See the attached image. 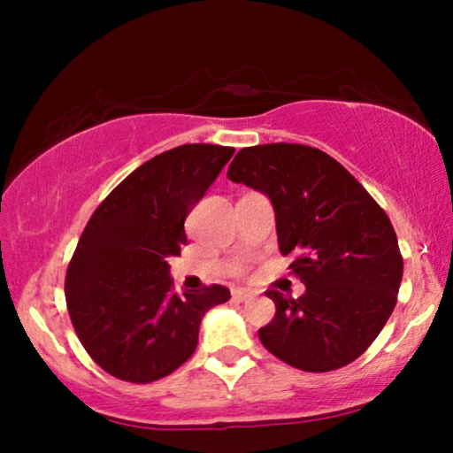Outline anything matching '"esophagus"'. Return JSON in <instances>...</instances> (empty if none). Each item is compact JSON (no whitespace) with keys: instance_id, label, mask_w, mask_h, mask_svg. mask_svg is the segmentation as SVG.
Listing matches in <instances>:
<instances>
[{"instance_id":"obj_1","label":"esophagus","mask_w":453,"mask_h":453,"mask_svg":"<svg viewBox=\"0 0 453 453\" xmlns=\"http://www.w3.org/2000/svg\"><path fill=\"white\" fill-rule=\"evenodd\" d=\"M253 299V293L245 288H233V301L237 303H245V301H251Z\"/></svg>"}]
</instances>
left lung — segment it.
Listing matches in <instances>:
<instances>
[{"mask_svg":"<svg viewBox=\"0 0 453 453\" xmlns=\"http://www.w3.org/2000/svg\"><path fill=\"white\" fill-rule=\"evenodd\" d=\"M226 177L268 196L278 247L305 284L299 299L265 293L276 315L259 327L262 344L311 373L361 357L392 315L404 272L388 214L338 160L311 146L243 148Z\"/></svg>","mask_w":453,"mask_h":453,"instance_id":"obj_1","label":"left lung"}]
</instances>
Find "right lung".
I'll list each match as a JSON object with an SVG mask.
<instances>
[{
  "label": "right lung",
  "instance_id": "add662e5",
  "mask_svg": "<svg viewBox=\"0 0 453 453\" xmlns=\"http://www.w3.org/2000/svg\"><path fill=\"white\" fill-rule=\"evenodd\" d=\"M234 148L183 144L138 166L95 210L65 274L73 330L117 380L150 383L194 355L202 318L231 299L220 284L173 293L169 257L185 219Z\"/></svg>",
  "mask_w": 453,
  "mask_h": 453
}]
</instances>
